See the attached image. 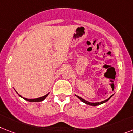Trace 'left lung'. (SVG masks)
Returning <instances> with one entry per match:
<instances>
[{
    "mask_svg": "<svg viewBox=\"0 0 133 133\" xmlns=\"http://www.w3.org/2000/svg\"><path fill=\"white\" fill-rule=\"evenodd\" d=\"M75 96H76L77 97V98H78L80 100V101H82V102H83V103H85V104H86V105H91V106H97V105H101V104H103V103H106V102H107V101H108L110 99V98H111V97H112L113 95H114V94H112L111 96H109V98H107V99L105 100V101H103L97 102V103H90V102H89V101H85V100L84 99V98H81L80 96H77V95H76V94H75Z\"/></svg>",
    "mask_w": 133,
    "mask_h": 133,
    "instance_id": "obj_1",
    "label": "left lung"
}]
</instances>
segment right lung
<instances>
[{
  "instance_id": "add662e5",
  "label": "right lung",
  "mask_w": 133,
  "mask_h": 133,
  "mask_svg": "<svg viewBox=\"0 0 133 133\" xmlns=\"http://www.w3.org/2000/svg\"><path fill=\"white\" fill-rule=\"evenodd\" d=\"M17 94L19 95V96H20L21 98H22L23 99L26 100V101H29V102H41V101H43V100H45L46 98V97L48 96V94H49V93L48 94H47L46 95H45V96H41V97H39V98H24V97H22V96H21V95H19L18 93L17 92Z\"/></svg>"
}]
</instances>
